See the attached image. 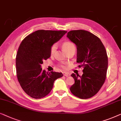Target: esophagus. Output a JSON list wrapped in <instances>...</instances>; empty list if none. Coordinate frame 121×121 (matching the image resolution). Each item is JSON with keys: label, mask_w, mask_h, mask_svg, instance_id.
<instances>
[{"label": "esophagus", "mask_w": 121, "mask_h": 121, "mask_svg": "<svg viewBox=\"0 0 121 121\" xmlns=\"http://www.w3.org/2000/svg\"><path fill=\"white\" fill-rule=\"evenodd\" d=\"M63 74H64V76H65V77H69V74L68 73H66V72L63 73Z\"/></svg>", "instance_id": "34e87169"}]
</instances>
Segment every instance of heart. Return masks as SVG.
<instances>
[{"label":"heart","mask_w":121,"mask_h":121,"mask_svg":"<svg viewBox=\"0 0 121 121\" xmlns=\"http://www.w3.org/2000/svg\"><path fill=\"white\" fill-rule=\"evenodd\" d=\"M62 47L63 49H64L66 52H70V51L72 50H76V46L73 42L70 41H66L65 42L62 44ZM56 50V44H54L50 48V54L52 55H53ZM60 67L64 69H66V64L65 63H62L60 65Z\"/></svg>","instance_id":"1"}]
</instances>
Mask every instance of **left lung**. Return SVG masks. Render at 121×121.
Listing matches in <instances>:
<instances>
[{
    "instance_id": "1",
    "label": "left lung",
    "mask_w": 121,
    "mask_h": 121,
    "mask_svg": "<svg viewBox=\"0 0 121 121\" xmlns=\"http://www.w3.org/2000/svg\"><path fill=\"white\" fill-rule=\"evenodd\" d=\"M67 37L77 46V62L84 68L83 74L72 73L75 83L71 92L80 99H86L97 94L104 83L108 67L106 50L101 40L87 30H72Z\"/></svg>"
}]
</instances>
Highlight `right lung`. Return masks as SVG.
Wrapping results in <instances>:
<instances>
[{"label":"right lung","mask_w":121,"mask_h":121,"mask_svg":"<svg viewBox=\"0 0 121 121\" xmlns=\"http://www.w3.org/2000/svg\"><path fill=\"white\" fill-rule=\"evenodd\" d=\"M67 32L38 30L27 35L20 44L16 57V76L21 88L32 98L47 96L54 81L63 76L61 72H46L42 70L41 65L50 57L52 46Z\"/></svg>","instance_id":"obj_1"}]
</instances>
